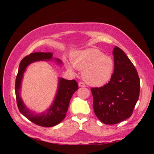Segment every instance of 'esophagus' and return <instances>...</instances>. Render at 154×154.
Instances as JSON below:
<instances>
[{"label": "esophagus", "mask_w": 154, "mask_h": 154, "mask_svg": "<svg viewBox=\"0 0 154 154\" xmlns=\"http://www.w3.org/2000/svg\"><path fill=\"white\" fill-rule=\"evenodd\" d=\"M78 85H79V87H85V85L84 83H83V82H80V83H78Z\"/></svg>", "instance_id": "obj_1"}]
</instances>
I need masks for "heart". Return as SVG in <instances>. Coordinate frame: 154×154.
<instances>
[{
	"label": "heart",
	"instance_id": "heart-1",
	"mask_svg": "<svg viewBox=\"0 0 154 154\" xmlns=\"http://www.w3.org/2000/svg\"><path fill=\"white\" fill-rule=\"evenodd\" d=\"M71 63L66 67L72 71L73 67L82 71V78L88 84L103 85L108 82L114 69V60L94 48L78 51L71 56Z\"/></svg>",
	"mask_w": 154,
	"mask_h": 154
}]
</instances>
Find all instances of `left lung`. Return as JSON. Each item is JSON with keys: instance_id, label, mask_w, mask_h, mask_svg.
<instances>
[{"instance_id": "8db88e82", "label": "left lung", "mask_w": 154, "mask_h": 154, "mask_svg": "<svg viewBox=\"0 0 154 154\" xmlns=\"http://www.w3.org/2000/svg\"><path fill=\"white\" fill-rule=\"evenodd\" d=\"M114 70L103 87L91 88L93 108L102 123L114 125L131 116L140 91V80L136 68L123 50L115 46Z\"/></svg>"}]
</instances>
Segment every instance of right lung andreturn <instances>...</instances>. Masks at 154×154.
I'll return each mask as SVG.
<instances>
[{"mask_svg": "<svg viewBox=\"0 0 154 154\" xmlns=\"http://www.w3.org/2000/svg\"><path fill=\"white\" fill-rule=\"evenodd\" d=\"M51 53L35 52L31 53L22 60L15 81V94L18 108L26 118L35 124L44 127H51L62 122L66 116L70 100L73 94L78 89V83L74 80L58 78V88L53 103L43 113L36 114L30 110L23 101L20 96L22 81L27 67L31 63L38 61L55 60L58 64H62V60L53 58Z\"/></svg>", "mask_w": 154, "mask_h": 154, "instance_id": "right-lung-1", "label": "right lung"}]
</instances>
